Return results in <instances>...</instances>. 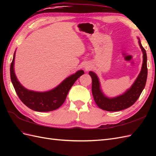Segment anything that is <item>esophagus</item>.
<instances>
[{"label":"esophagus","instance_id":"34e87169","mask_svg":"<svg viewBox=\"0 0 156 156\" xmlns=\"http://www.w3.org/2000/svg\"><path fill=\"white\" fill-rule=\"evenodd\" d=\"M84 68H85L86 70H88V69H90V66H86L85 67H84Z\"/></svg>","mask_w":156,"mask_h":156}]
</instances>
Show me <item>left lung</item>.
<instances>
[{
    "label": "left lung",
    "instance_id": "left-lung-1",
    "mask_svg": "<svg viewBox=\"0 0 156 156\" xmlns=\"http://www.w3.org/2000/svg\"><path fill=\"white\" fill-rule=\"evenodd\" d=\"M139 44L143 52L144 59L141 70L134 84L125 94L112 98L106 97L101 90L100 82L97 76L94 72H89V74L92 78V92L94 100L98 107L102 110L114 112L122 111L130 107L137 101L144 89L147 76V54L140 41H139Z\"/></svg>",
    "mask_w": 156,
    "mask_h": 156
}]
</instances>
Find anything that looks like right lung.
Listing matches in <instances>:
<instances>
[{
    "label": "right lung",
    "instance_id": "right-lung-1",
    "mask_svg": "<svg viewBox=\"0 0 156 156\" xmlns=\"http://www.w3.org/2000/svg\"><path fill=\"white\" fill-rule=\"evenodd\" d=\"M15 52L10 67L11 79L16 91L23 103L32 110L38 112H48L58 109L64 103L69 89L76 80L84 74L83 70H79L69 76L53 90L44 92H34L27 90L19 83L14 72V60Z\"/></svg>",
    "mask_w": 156,
    "mask_h": 156
}]
</instances>
